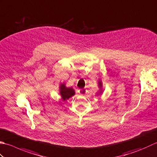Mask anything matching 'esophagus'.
<instances>
[{"label": "esophagus", "mask_w": 157, "mask_h": 157, "mask_svg": "<svg viewBox=\"0 0 157 157\" xmlns=\"http://www.w3.org/2000/svg\"><path fill=\"white\" fill-rule=\"evenodd\" d=\"M78 93L80 95H85L86 94V90L85 88L79 89V90H78Z\"/></svg>", "instance_id": "obj_1"}]
</instances>
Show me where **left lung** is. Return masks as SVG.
Segmentation results:
<instances>
[{"label":"left lung","instance_id":"1","mask_svg":"<svg viewBox=\"0 0 157 157\" xmlns=\"http://www.w3.org/2000/svg\"><path fill=\"white\" fill-rule=\"evenodd\" d=\"M98 87L99 88V90L98 91L97 95H101L103 93V83L100 79H99V81H98Z\"/></svg>","mask_w":157,"mask_h":157}]
</instances>
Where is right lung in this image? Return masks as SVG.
Instances as JSON below:
<instances>
[{
    "label": "right lung",
    "mask_w": 157,
    "mask_h": 157,
    "mask_svg": "<svg viewBox=\"0 0 157 157\" xmlns=\"http://www.w3.org/2000/svg\"><path fill=\"white\" fill-rule=\"evenodd\" d=\"M58 88H59V94L63 101L68 100L69 98L74 96L75 94L74 89L72 87H67L64 82L61 83Z\"/></svg>",
    "instance_id": "obj_1"
}]
</instances>
